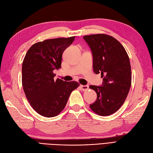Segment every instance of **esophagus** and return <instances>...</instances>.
I'll return each instance as SVG.
<instances>
[{
	"label": "esophagus",
	"instance_id": "34e87169",
	"mask_svg": "<svg viewBox=\"0 0 153 153\" xmlns=\"http://www.w3.org/2000/svg\"><path fill=\"white\" fill-rule=\"evenodd\" d=\"M80 88L83 91H86L87 90H88V85H80Z\"/></svg>",
	"mask_w": 153,
	"mask_h": 153
}]
</instances>
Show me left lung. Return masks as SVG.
Returning <instances> with one entry per match:
<instances>
[{
    "mask_svg": "<svg viewBox=\"0 0 153 153\" xmlns=\"http://www.w3.org/2000/svg\"><path fill=\"white\" fill-rule=\"evenodd\" d=\"M83 38L92 53L94 72L101 73L103 80L102 86H90L97 94L96 101L90 107L100 116L111 115L123 105L130 91V59L123 46L113 36L96 34Z\"/></svg>",
    "mask_w": 153,
    "mask_h": 153,
    "instance_id": "left-lung-1",
    "label": "left lung"
}]
</instances>
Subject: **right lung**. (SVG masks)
Segmentation results:
<instances>
[{
  "label": "right lung",
  "instance_id": "right-lung-1",
  "mask_svg": "<svg viewBox=\"0 0 153 153\" xmlns=\"http://www.w3.org/2000/svg\"><path fill=\"white\" fill-rule=\"evenodd\" d=\"M75 36L47 39L30 47L22 63V86L27 99L36 113L46 117L58 115L72 91L80 85L76 81L54 79L53 70L62 65V54Z\"/></svg>",
  "mask_w": 153,
  "mask_h": 153
}]
</instances>
